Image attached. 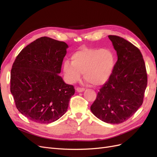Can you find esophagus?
Returning a JSON list of instances; mask_svg holds the SVG:
<instances>
[{"mask_svg": "<svg viewBox=\"0 0 157 157\" xmlns=\"http://www.w3.org/2000/svg\"><path fill=\"white\" fill-rule=\"evenodd\" d=\"M76 90H77L78 92H82L84 91V89L83 88H79V87H78V88H77V89H76Z\"/></svg>", "mask_w": 157, "mask_h": 157, "instance_id": "esophagus-1", "label": "esophagus"}]
</instances>
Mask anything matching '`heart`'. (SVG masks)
<instances>
[{"label": "heart", "mask_w": 157, "mask_h": 157, "mask_svg": "<svg viewBox=\"0 0 157 157\" xmlns=\"http://www.w3.org/2000/svg\"><path fill=\"white\" fill-rule=\"evenodd\" d=\"M115 58L109 50L83 48L71 56V62L65 60L63 70L69 83L77 82L84 73V77L95 86L105 83L111 76L115 67Z\"/></svg>", "instance_id": "heart-1"}]
</instances>
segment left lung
Masks as SVG:
<instances>
[{
	"mask_svg": "<svg viewBox=\"0 0 157 157\" xmlns=\"http://www.w3.org/2000/svg\"><path fill=\"white\" fill-rule=\"evenodd\" d=\"M108 37L117 51L118 59L90 109L103 122L120 124L130 118L143 103L147 74L138 48L118 36Z\"/></svg>",
	"mask_w": 157,
	"mask_h": 157,
	"instance_id": "8db88e82",
	"label": "left lung"
}]
</instances>
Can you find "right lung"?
<instances>
[{"label": "right lung", "instance_id": "right-lung-1", "mask_svg": "<svg viewBox=\"0 0 157 157\" xmlns=\"http://www.w3.org/2000/svg\"><path fill=\"white\" fill-rule=\"evenodd\" d=\"M68 45L43 36L25 47L12 65L10 91L16 106L33 122L48 124L67 111L73 85L58 75Z\"/></svg>", "mask_w": 157, "mask_h": 157}]
</instances>
